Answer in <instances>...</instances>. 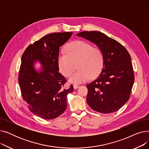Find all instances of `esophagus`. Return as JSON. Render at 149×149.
Returning <instances> with one entry per match:
<instances>
[{"label": "esophagus", "mask_w": 149, "mask_h": 149, "mask_svg": "<svg viewBox=\"0 0 149 149\" xmlns=\"http://www.w3.org/2000/svg\"><path fill=\"white\" fill-rule=\"evenodd\" d=\"M73 86H74V88L75 89H77V88H79V86L77 85V84H74Z\"/></svg>", "instance_id": "obj_1"}]
</instances>
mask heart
<instances>
[{"label": "heart", "mask_w": 149, "mask_h": 149, "mask_svg": "<svg viewBox=\"0 0 149 149\" xmlns=\"http://www.w3.org/2000/svg\"><path fill=\"white\" fill-rule=\"evenodd\" d=\"M60 72L65 77L71 75L76 65L79 69L70 77L69 81L80 84L87 81L89 77H95L102 68L103 54L98 48L85 41L78 40L68 45L66 54L60 53L57 58Z\"/></svg>", "instance_id": "obj_1"}]
</instances>
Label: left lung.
I'll return each instance as SVG.
<instances>
[{
    "label": "left lung",
    "mask_w": 149,
    "mask_h": 149,
    "mask_svg": "<svg viewBox=\"0 0 149 149\" xmlns=\"http://www.w3.org/2000/svg\"><path fill=\"white\" fill-rule=\"evenodd\" d=\"M95 44L103 54V66L97 79L87 84V103L93 111L116 112L128 101L134 83L129 53L118 42L98 31L77 34Z\"/></svg>",
    "instance_id": "obj_1"
}]
</instances>
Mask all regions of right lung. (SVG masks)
I'll return each mask as SVG.
<instances>
[{
    "label": "right lung",
    "instance_id": "1",
    "mask_svg": "<svg viewBox=\"0 0 149 149\" xmlns=\"http://www.w3.org/2000/svg\"><path fill=\"white\" fill-rule=\"evenodd\" d=\"M72 34L46 35L29 45L22 55L19 83L23 100L30 112L42 118L52 120L63 113L67 107V95L74 91L72 84L69 89H64L66 80L58 72L57 63L60 47ZM37 61L42 66L39 72L34 68Z\"/></svg>",
    "mask_w": 149,
    "mask_h": 149
}]
</instances>
